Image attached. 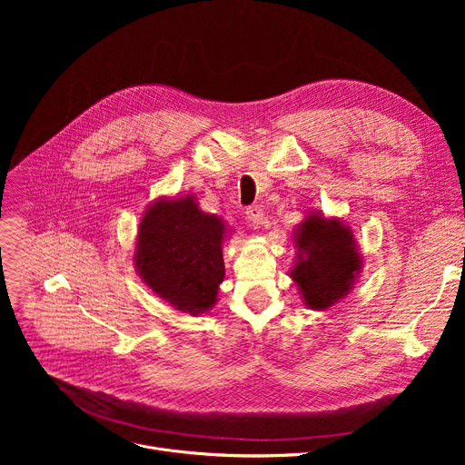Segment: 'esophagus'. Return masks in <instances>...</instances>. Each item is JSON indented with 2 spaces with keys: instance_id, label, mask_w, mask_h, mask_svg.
Wrapping results in <instances>:
<instances>
[{
  "instance_id": "obj_1",
  "label": "esophagus",
  "mask_w": 465,
  "mask_h": 465,
  "mask_svg": "<svg viewBox=\"0 0 465 465\" xmlns=\"http://www.w3.org/2000/svg\"><path fill=\"white\" fill-rule=\"evenodd\" d=\"M245 214H247V220H249L251 224H254V226H260V224H263V220H265V213H263L262 205H251V207L245 211Z\"/></svg>"
}]
</instances>
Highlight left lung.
I'll return each mask as SVG.
<instances>
[{
  "mask_svg": "<svg viewBox=\"0 0 465 465\" xmlns=\"http://www.w3.org/2000/svg\"><path fill=\"white\" fill-rule=\"evenodd\" d=\"M296 263L288 273L307 309L326 311L351 294L363 262L343 220L311 211L294 232Z\"/></svg>",
  "mask_w": 465,
  "mask_h": 465,
  "instance_id": "8db88e82",
  "label": "left lung"
}]
</instances>
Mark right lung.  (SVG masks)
I'll use <instances>...</instances> for the list:
<instances>
[{"label":"right lung","instance_id":"1","mask_svg":"<svg viewBox=\"0 0 465 465\" xmlns=\"http://www.w3.org/2000/svg\"><path fill=\"white\" fill-rule=\"evenodd\" d=\"M230 230L203 213L195 195L154 200L146 207L134 263L141 281L181 312L200 316L214 307L226 270L223 245Z\"/></svg>","mask_w":465,"mask_h":465}]
</instances>
